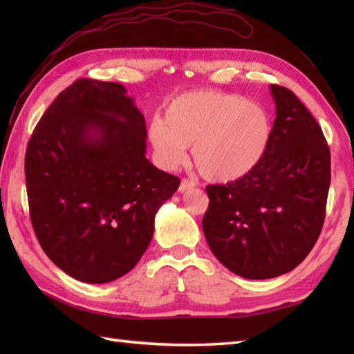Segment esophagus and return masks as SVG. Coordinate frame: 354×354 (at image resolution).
<instances>
[{
  "instance_id": "esophagus-1",
  "label": "esophagus",
  "mask_w": 354,
  "mask_h": 354,
  "mask_svg": "<svg viewBox=\"0 0 354 354\" xmlns=\"http://www.w3.org/2000/svg\"><path fill=\"white\" fill-rule=\"evenodd\" d=\"M194 187H196V183L192 181V179H185V178H184L183 181H181V184H179V192L184 193V192H187V190L194 189Z\"/></svg>"
}]
</instances>
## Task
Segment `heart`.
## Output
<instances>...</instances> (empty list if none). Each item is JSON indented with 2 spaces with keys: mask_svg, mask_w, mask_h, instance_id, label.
<instances>
[{
  "mask_svg": "<svg viewBox=\"0 0 354 354\" xmlns=\"http://www.w3.org/2000/svg\"><path fill=\"white\" fill-rule=\"evenodd\" d=\"M268 109L245 97L219 91L185 93L170 100L164 122L153 120L147 137L156 161L176 169L193 146L201 175L212 183H236L259 167L272 141Z\"/></svg>",
  "mask_w": 354,
  "mask_h": 354,
  "instance_id": "b5f03b06",
  "label": "heart"
}]
</instances>
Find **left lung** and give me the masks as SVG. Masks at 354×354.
I'll use <instances>...</instances> for the list:
<instances>
[{"instance_id": "obj_1", "label": "left lung", "mask_w": 354, "mask_h": 354, "mask_svg": "<svg viewBox=\"0 0 354 354\" xmlns=\"http://www.w3.org/2000/svg\"><path fill=\"white\" fill-rule=\"evenodd\" d=\"M277 117L265 160L236 183L207 187L202 230L225 268L250 280L289 272L317 243L326 219L330 149L290 89L270 85Z\"/></svg>"}]
</instances>
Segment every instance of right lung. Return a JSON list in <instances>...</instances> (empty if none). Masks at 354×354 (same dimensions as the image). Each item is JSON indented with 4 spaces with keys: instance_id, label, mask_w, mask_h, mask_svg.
<instances>
[{
    "instance_id": "add662e5",
    "label": "right lung",
    "mask_w": 354,
    "mask_h": 354,
    "mask_svg": "<svg viewBox=\"0 0 354 354\" xmlns=\"http://www.w3.org/2000/svg\"><path fill=\"white\" fill-rule=\"evenodd\" d=\"M114 82L77 79L44 112L26 152L30 219L65 274L100 284L137 265L179 178L146 158L145 115Z\"/></svg>"
}]
</instances>
